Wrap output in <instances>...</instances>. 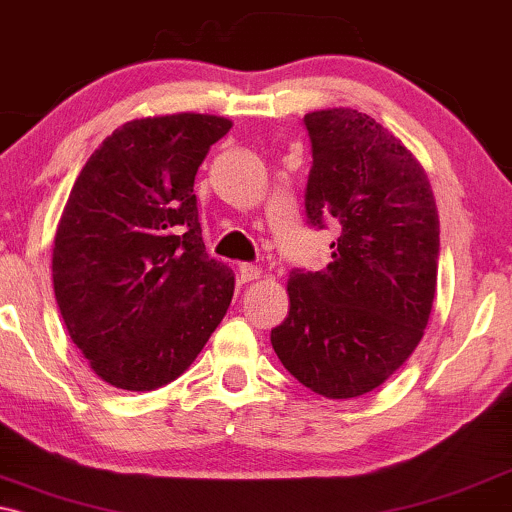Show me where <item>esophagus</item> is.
Returning a JSON list of instances; mask_svg holds the SVG:
<instances>
[{
	"mask_svg": "<svg viewBox=\"0 0 512 512\" xmlns=\"http://www.w3.org/2000/svg\"><path fill=\"white\" fill-rule=\"evenodd\" d=\"M261 275H263V270L258 268V265H251V263L240 265V279H242V282H254V279H258Z\"/></svg>",
	"mask_w": 512,
	"mask_h": 512,
	"instance_id": "esophagus-1",
	"label": "esophagus"
}]
</instances>
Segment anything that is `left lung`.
<instances>
[{
  "label": "left lung",
  "mask_w": 512,
  "mask_h": 512,
  "mask_svg": "<svg viewBox=\"0 0 512 512\" xmlns=\"http://www.w3.org/2000/svg\"><path fill=\"white\" fill-rule=\"evenodd\" d=\"M307 221L340 230L333 261L293 270L289 317L270 342L314 394L356 398L389 380L422 340L436 296L440 221L419 160L361 111L305 116Z\"/></svg>",
  "instance_id": "8db88e82"
}]
</instances>
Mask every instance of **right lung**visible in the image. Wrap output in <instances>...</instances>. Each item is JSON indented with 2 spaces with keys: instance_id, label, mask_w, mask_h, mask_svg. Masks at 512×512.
I'll return each instance as SVG.
<instances>
[{
  "instance_id": "obj_1",
  "label": "right lung",
  "mask_w": 512,
  "mask_h": 512,
  "mask_svg": "<svg viewBox=\"0 0 512 512\" xmlns=\"http://www.w3.org/2000/svg\"><path fill=\"white\" fill-rule=\"evenodd\" d=\"M230 128L191 111L135 118L74 181L55 233L53 289L69 338L111 387L177 380L226 317L235 275L205 254L193 181Z\"/></svg>"
}]
</instances>
